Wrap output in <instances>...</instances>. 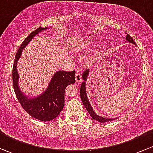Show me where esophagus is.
I'll list each match as a JSON object with an SVG mask.
<instances>
[{
    "instance_id": "34e87169",
    "label": "esophagus",
    "mask_w": 153,
    "mask_h": 153,
    "mask_svg": "<svg viewBox=\"0 0 153 153\" xmlns=\"http://www.w3.org/2000/svg\"><path fill=\"white\" fill-rule=\"evenodd\" d=\"M75 81L77 83H81L82 81V78H81V75L79 72H77L75 74Z\"/></svg>"
}]
</instances>
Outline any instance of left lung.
I'll list each match as a JSON object with an SVG mask.
<instances>
[{"instance_id": "left-lung-1", "label": "left lung", "mask_w": 153, "mask_h": 153, "mask_svg": "<svg viewBox=\"0 0 153 153\" xmlns=\"http://www.w3.org/2000/svg\"><path fill=\"white\" fill-rule=\"evenodd\" d=\"M126 40L128 41V42L131 43V44H133L134 45L136 44L135 43V41L132 40V38H131L130 35H128V34L126 35ZM89 69H86V70L84 71L82 74V79L84 80V81L81 83V88H80V95H81V101H82L83 102V104H84V106H85L86 110L88 111L89 114L90 115L91 118H92V119L95 120V121H98V122L104 123V122H107V121H112V120L117 119V118H105V117H102L101 116V115H98V114L95 113L93 108H92V106H91L89 99H88L87 94H86V80H87L88 75H89Z\"/></svg>"}]
</instances>
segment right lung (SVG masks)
I'll use <instances>...</instances> for the list:
<instances>
[{
  "instance_id": "add662e5",
  "label": "right lung",
  "mask_w": 153,
  "mask_h": 153,
  "mask_svg": "<svg viewBox=\"0 0 153 153\" xmlns=\"http://www.w3.org/2000/svg\"><path fill=\"white\" fill-rule=\"evenodd\" d=\"M49 29L39 27L32 32L23 41L15 56L12 69V81L14 90L20 104L32 117L42 121H52L59 115L64 106V92L66 87L75 82V71H57L51 78L47 89L37 96L29 97L19 87V75L17 64L21 57L23 50L38 34Z\"/></svg>"
}]
</instances>
